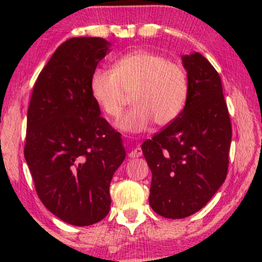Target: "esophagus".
Listing matches in <instances>:
<instances>
[{
	"mask_svg": "<svg viewBox=\"0 0 262 262\" xmlns=\"http://www.w3.org/2000/svg\"><path fill=\"white\" fill-rule=\"evenodd\" d=\"M142 154H143V151H142V149L139 148V146H137V148H135V149H132L131 150V152H130V156L131 159H136V157H141L142 156Z\"/></svg>",
	"mask_w": 262,
	"mask_h": 262,
	"instance_id": "1",
	"label": "esophagus"
}]
</instances>
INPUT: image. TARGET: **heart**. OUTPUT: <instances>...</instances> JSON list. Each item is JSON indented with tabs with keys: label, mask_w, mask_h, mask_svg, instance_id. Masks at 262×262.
<instances>
[{
	"label": "heart",
	"mask_w": 262,
	"mask_h": 262,
	"mask_svg": "<svg viewBox=\"0 0 262 262\" xmlns=\"http://www.w3.org/2000/svg\"><path fill=\"white\" fill-rule=\"evenodd\" d=\"M91 91L103 112L113 118L119 116L132 94L135 105L117 121V126L138 134L152 121L157 126H167L180 116L188 81L180 64L159 53L135 50L118 58L112 70H95Z\"/></svg>",
	"instance_id": "b5f03b06"
}]
</instances>
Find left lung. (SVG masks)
Masks as SVG:
<instances>
[{"label":"left lung","mask_w":262,"mask_h":262,"mask_svg":"<svg viewBox=\"0 0 262 262\" xmlns=\"http://www.w3.org/2000/svg\"><path fill=\"white\" fill-rule=\"evenodd\" d=\"M186 105L177 119L142 144L152 179L149 204L181 220L209 203L228 173L231 123L221 77L199 52L182 56Z\"/></svg>","instance_id":"1"}]
</instances>
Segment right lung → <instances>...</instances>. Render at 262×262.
<instances>
[{
  "label": "right lung",
  "mask_w": 262,
  "mask_h": 262,
  "mask_svg": "<svg viewBox=\"0 0 262 262\" xmlns=\"http://www.w3.org/2000/svg\"><path fill=\"white\" fill-rule=\"evenodd\" d=\"M110 45L94 37L64 41L39 74L28 106L24 154L35 191L46 209L76 227L107 216L111 180L126 156L91 91Z\"/></svg>",
  "instance_id": "obj_1"
}]
</instances>
